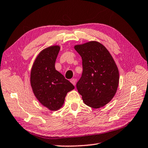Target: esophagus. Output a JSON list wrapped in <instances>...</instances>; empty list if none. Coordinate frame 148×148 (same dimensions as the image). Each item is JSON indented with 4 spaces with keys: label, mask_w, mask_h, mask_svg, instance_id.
Returning <instances> with one entry per match:
<instances>
[{
    "label": "esophagus",
    "mask_w": 148,
    "mask_h": 148,
    "mask_svg": "<svg viewBox=\"0 0 148 148\" xmlns=\"http://www.w3.org/2000/svg\"><path fill=\"white\" fill-rule=\"evenodd\" d=\"M70 82L72 84L75 86V85H76V80H75V78H72V79L70 80Z\"/></svg>",
    "instance_id": "1"
}]
</instances>
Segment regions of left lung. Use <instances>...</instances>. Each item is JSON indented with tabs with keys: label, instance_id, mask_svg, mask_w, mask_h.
<instances>
[{
	"label": "left lung",
	"instance_id": "1",
	"mask_svg": "<svg viewBox=\"0 0 148 148\" xmlns=\"http://www.w3.org/2000/svg\"><path fill=\"white\" fill-rule=\"evenodd\" d=\"M82 59L83 72L77 84L78 93L88 106L103 107L115 95L119 71L110 52L103 44L90 41L74 46Z\"/></svg>",
	"mask_w": 148,
	"mask_h": 148
}]
</instances>
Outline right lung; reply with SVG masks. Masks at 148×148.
I'll use <instances>...</instances> for the list:
<instances>
[{
    "mask_svg": "<svg viewBox=\"0 0 148 148\" xmlns=\"http://www.w3.org/2000/svg\"><path fill=\"white\" fill-rule=\"evenodd\" d=\"M60 50L59 45L43 49L36 58L30 73V84L35 96L51 111L60 109L67 93L75 88L55 68Z\"/></svg>",
    "mask_w": 148,
    "mask_h": 148,
    "instance_id": "right-lung-1",
    "label": "right lung"
}]
</instances>
